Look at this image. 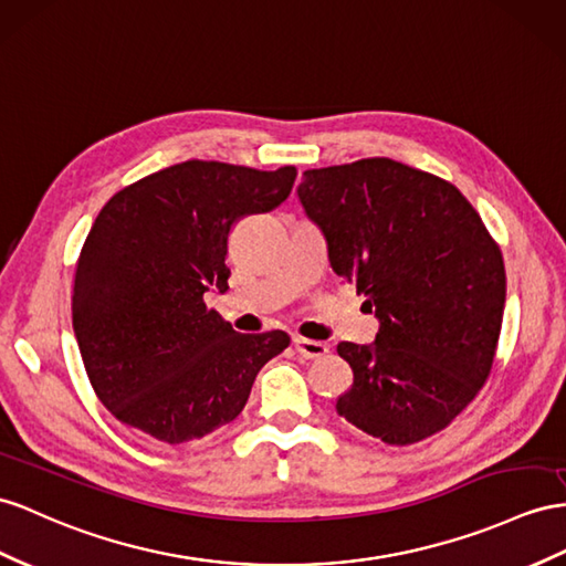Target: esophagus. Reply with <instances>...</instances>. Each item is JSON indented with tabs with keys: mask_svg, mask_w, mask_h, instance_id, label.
<instances>
[{
	"mask_svg": "<svg viewBox=\"0 0 566 566\" xmlns=\"http://www.w3.org/2000/svg\"><path fill=\"white\" fill-rule=\"evenodd\" d=\"M294 349L298 352V356L308 358V360H315V358H323L327 356L329 346L323 344V342H315V339H303V337H296L294 339Z\"/></svg>",
	"mask_w": 566,
	"mask_h": 566,
	"instance_id": "obj_1",
	"label": "esophagus"
}]
</instances>
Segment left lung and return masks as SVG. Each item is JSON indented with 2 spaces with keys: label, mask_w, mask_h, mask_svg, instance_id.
<instances>
[{
  "label": "left lung",
  "mask_w": 566,
  "mask_h": 566,
  "mask_svg": "<svg viewBox=\"0 0 566 566\" xmlns=\"http://www.w3.org/2000/svg\"><path fill=\"white\" fill-rule=\"evenodd\" d=\"M296 193L332 270L356 282L380 323L373 344L337 346L354 370L337 413L387 444L440 432L481 392L495 358L500 245L457 186L389 157L308 169Z\"/></svg>",
  "instance_id": "1"
}]
</instances>
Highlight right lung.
Returning a JSON list of instances; mask_svg holds the SVG:
<instances>
[{
	"mask_svg": "<svg viewBox=\"0 0 566 566\" xmlns=\"http://www.w3.org/2000/svg\"><path fill=\"white\" fill-rule=\"evenodd\" d=\"M296 167L188 163L155 171L99 210L76 265L74 332L99 401L165 444L234 421L255 375L289 346L282 329L241 335L206 306L227 292L229 229L292 193Z\"/></svg>",
	"mask_w": 566,
	"mask_h": 566,
	"instance_id": "add662e5",
	"label": "right lung"
}]
</instances>
